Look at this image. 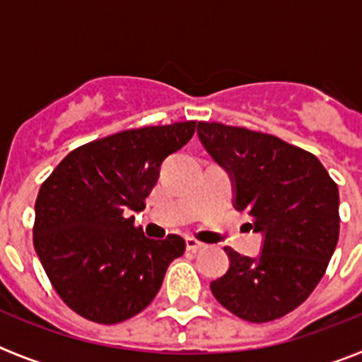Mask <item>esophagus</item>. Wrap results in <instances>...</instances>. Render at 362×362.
<instances>
[{
    "label": "esophagus",
    "mask_w": 362,
    "mask_h": 362,
    "mask_svg": "<svg viewBox=\"0 0 362 362\" xmlns=\"http://www.w3.org/2000/svg\"><path fill=\"white\" fill-rule=\"evenodd\" d=\"M204 246L206 245L201 241H197L196 238H187V250L188 252H199V250H203Z\"/></svg>",
    "instance_id": "obj_1"
}]
</instances>
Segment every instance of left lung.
Listing matches in <instances>:
<instances>
[{
  "label": "left lung",
  "mask_w": 362,
  "mask_h": 362,
  "mask_svg": "<svg viewBox=\"0 0 362 362\" xmlns=\"http://www.w3.org/2000/svg\"><path fill=\"white\" fill-rule=\"evenodd\" d=\"M206 152L232 175L233 206L263 233L252 259L230 246V268L210 290L233 315L279 319L308 299L339 239V190L313 153L270 134L223 123H197Z\"/></svg>",
  "instance_id": "8db88e82"
}]
</instances>
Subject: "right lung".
Returning <instances> with one entry per match:
<instances>
[{
  "instance_id": "obj_1",
  "label": "right lung",
  "mask_w": 362,
  "mask_h": 362,
  "mask_svg": "<svg viewBox=\"0 0 362 362\" xmlns=\"http://www.w3.org/2000/svg\"><path fill=\"white\" fill-rule=\"evenodd\" d=\"M196 121L123 130L78 146L45 179L34 248L63 303L88 321L116 325L158 296L185 239H148L130 210L145 209L161 165L183 148Z\"/></svg>"
}]
</instances>
